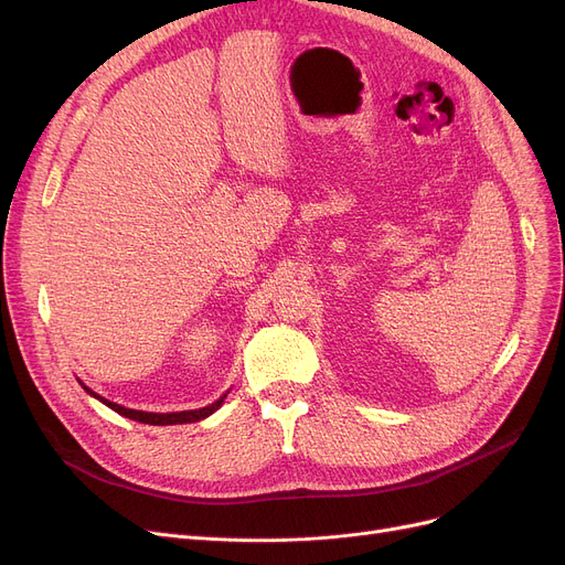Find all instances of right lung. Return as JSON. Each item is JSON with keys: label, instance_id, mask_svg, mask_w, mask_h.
<instances>
[{"label": "right lung", "instance_id": "1", "mask_svg": "<svg viewBox=\"0 0 565 565\" xmlns=\"http://www.w3.org/2000/svg\"><path fill=\"white\" fill-rule=\"evenodd\" d=\"M86 390V387H84ZM88 394L92 396H96L92 390H86ZM96 398H100V396H96ZM107 407H111L114 412H118V414H124V417H128V419H135V422H141V424H151V426H173V424H194V422H201V419H205L207 414H213L215 409H220V405H222V401H224V396L220 398V401H215L213 405H207V407H201V409H188V412H171V414H156V412H139V409H128V407H121V405H116V403H109V401H105V398H100Z\"/></svg>", "mask_w": 565, "mask_h": 565}]
</instances>
